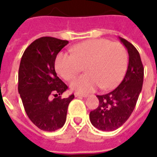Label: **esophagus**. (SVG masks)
Returning a JSON list of instances; mask_svg holds the SVG:
<instances>
[{
	"instance_id": "34e87169",
	"label": "esophagus",
	"mask_w": 157,
	"mask_h": 157,
	"mask_svg": "<svg viewBox=\"0 0 157 157\" xmlns=\"http://www.w3.org/2000/svg\"><path fill=\"white\" fill-rule=\"evenodd\" d=\"M74 95H75V97H84V98H86V97L89 96L87 94H80V93H76V92L74 94Z\"/></svg>"
}]
</instances>
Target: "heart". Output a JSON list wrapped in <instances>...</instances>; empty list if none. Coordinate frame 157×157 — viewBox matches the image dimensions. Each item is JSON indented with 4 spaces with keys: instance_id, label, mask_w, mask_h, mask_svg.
Segmentation results:
<instances>
[{
    "instance_id": "heart-1",
    "label": "heart",
    "mask_w": 157,
    "mask_h": 157,
    "mask_svg": "<svg viewBox=\"0 0 157 157\" xmlns=\"http://www.w3.org/2000/svg\"><path fill=\"white\" fill-rule=\"evenodd\" d=\"M57 72L67 81L82 71L86 74L74 79L71 88L79 93H88L98 86L110 90L124 77L128 65V54L124 45L107 39H94L74 46L71 55L59 54L55 59Z\"/></svg>"
}]
</instances>
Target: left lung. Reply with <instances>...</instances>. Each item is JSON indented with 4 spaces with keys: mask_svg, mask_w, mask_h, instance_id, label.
I'll use <instances>...</instances> for the list:
<instances>
[{
    "mask_svg": "<svg viewBox=\"0 0 157 157\" xmlns=\"http://www.w3.org/2000/svg\"><path fill=\"white\" fill-rule=\"evenodd\" d=\"M120 40L129 54V65L123 81L114 90L97 95L99 104L90 113L94 126L103 131H113L121 127L136 106L144 82V68L137 49L125 39Z\"/></svg>",
    "mask_w": 157,
    "mask_h": 157,
    "instance_id": "8db88e82",
    "label": "left lung"
}]
</instances>
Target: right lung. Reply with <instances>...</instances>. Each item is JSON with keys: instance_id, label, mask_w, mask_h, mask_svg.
Returning <instances> with one entry per match:
<instances>
[{"instance_id": "1", "label": "right lung", "mask_w": 157, "mask_h": 157, "mask_svg": "<svg viewBox=\"0 0 157 157\" xmlns=\"http://www.w3.org/2000/svg\"><path fill=\"white\" fill-rule=\"evenodd\" d=\"M68 41L51 36L34 40L25 50L18 69V93L26 113L36 126L55 131L65 124L69 103L74 94L61 98L67 90L54 69L57 54ZM55 96L53 101L50 96Z\"/></svg>"}]
</instances>
